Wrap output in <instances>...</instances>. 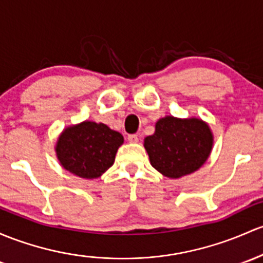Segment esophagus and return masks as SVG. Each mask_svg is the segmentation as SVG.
<instances>
[{
	"instance_id": "1",
	"label": "esophagus",
	"mask_w": 263,
	"mask_h": 263,
	"mask_svg": "<svg viewBox=\"0 0 263 263\" xmlns=\"http://www.w3.org/2000/svg\"><path fill=\"white\" fill-rule=\"evenodd\" d=\"M128 142L129 143H138L139 142V137L137 134H129L128 135Z\"/></svg>"
}]
</instances>
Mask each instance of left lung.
<instances>
[{"label":"left lung","instance_id":"1","mask_svg":"<svg viewBox=\"0 0 263 263\" xmlns=\"http://www.w3.org/2000/svg\"><path fill=\"white\" fill-rule=\"evenodd\" d=\"M212 144L210 126L197 118H162L155 124L154 134L144 139L152 165L168 178L196 172L210 157Z\"/></svg>","mask_w":263,"mask_h":263}]
</instances>
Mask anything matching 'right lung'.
<instances>
[{
	"mask_svg": "<svg viewBox=\"0 0 263 263\" xmlns=\"http://www.w3.org/2000/svg\"><path fill=\"white\" fill-rule=\"evenodd\" d=\"M123 142V135L105 124L84 121L65 129L56 144V154L70 173L92 179L114 164Z\"/></svg>",
	"mask_w": 263,
	"mask_h": 263,
	"instance_id": "add662e5",
	"label": "right lung"
}]
</instances>
